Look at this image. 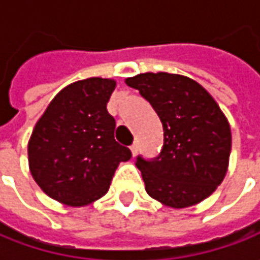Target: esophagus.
Here are the masks:
<instances>
[{"mask_svg":"<svg viewBox=\"0 0 260 260\" xmlns=\"http://www.w3.org/2000/svg\"><path fill=\"white\" fill-rule=\"evenodd\" d=\"M130 152H132V155L133 156L137 155V152H139V146H137V143H133V145L130 146Z\"/></svg>","mask_w":260,"mask_h":260,"instance_id":"34e87169","label":"esophagus"}]
</instances>
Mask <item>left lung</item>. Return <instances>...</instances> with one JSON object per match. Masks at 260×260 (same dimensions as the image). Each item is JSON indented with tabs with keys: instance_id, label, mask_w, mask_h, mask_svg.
Masks as SVG:
<instances>
[{
	"instance_id": "1",
	"label": "left lung",
	"mask_w": 260,
	"mask_h": 260,
	"mask_svg": "<svg viewBox=\"0 0 260 260\" xmlns=\"http://www.w3.org/2000/svg\"><path fill=\"white\" fill-rule=\"evenodd\" d=\"M125 84L139 89L164 125L160 155L136 160L146 192L175 210L204 201L229 169L232 132L221 108L188 76L146 72L127 78Z\"/></svg>"
}]
</instances>
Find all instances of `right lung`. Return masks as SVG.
I'll list each match as a JSON object with an SVG mask.
<instances>
[{"mask_svg":"<svg viewBox=\"0 0 260 260\" xmlns=\"http://www.w3.org/2000/svg\"><path fill=\"white\" fill-rule=\"evenodd\" d=\"M111 78L69 84L47 105L30 136L28 168L50 198L84 207L104 197L120 162L132 152L114 139L115 120L107 111Z\"/></svg>","mask_w":260,"mask_h":260,"instance_id":"right-lung-1","label":"right lung"}]
</instances>
